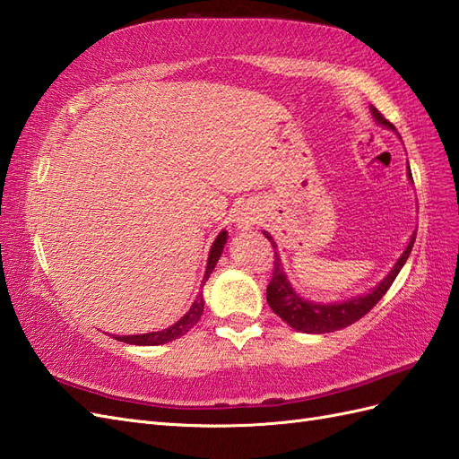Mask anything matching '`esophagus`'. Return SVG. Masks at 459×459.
I'll list each match as a JSON object with an SVG mask.
<instances>
[{
	"label": "esophagus",
	"mask_w": 459,
	"mask_h": 459,
	"mask_svg": "<svg viewBox=\"0 0 459 459\" xmlns=\"http://www.w3.org/2000/svg\"><path fill=\"white\" fill-rule=\"evenodd\" d=\"M234 225H237L238 229H252L255 225L257 221V215H255V209H252L250 205H240L237 207V211H234Z\"/></svg>",
	"instance_id": "34e87169"
}]
</instances>
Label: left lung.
<instances>
[{"label": "left lung", "instance_id": "left-lung-1", "mask_svg": "<svg viewBox=\"0 0 459 459\" xmlns=\"http://www.w3.org/2000/svg\"><path fill=\"white\" fill-rule=\"evenodd\" d=\"M372 114H374V120L378 124L394 127L374 107H372ZM409 178L413 180L411 170H409ZM264 234L275 248L273 238L269 237L267 232H264ZM415 237L417 234L411 237L405 252L402 254V257H399L392 272L385 275V279L378 287L367 292V295L351 299L345 302H337V304H316V302H308V300L300 299L295 292V289L290 287L289 279L283 272V265H281V260L275 252L273 269H272L273 273H272V281H269V285H267V295H265L269 308H272L279 316V318L287 322L290 327H295V330L304 332V333H330V332L343 330V327L360 320L362 316H367L376 307V302H378L385 295L387 289L392 287L397 273L402 272L403 264L407 262L411 248H413Z\"/></svg>", "mask_w": 459, "mask_h": 459}]
</instances>
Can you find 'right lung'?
<instances>
[{"instance_id":"obj_1","label":"right lung","mask_w":459,"mask_h":459,"mask_svg":"<svg viewBox=\"0 0 459 459\" xmlns=\"http://www.w3.org/2000/svg\"><path fill=\"white\" fill-rule=\"evenodd\" d=\"M225 242H227V230H222L219 237L215 238L213 246H211V252H209V257H207V269H205L202 285H205V281L209 279V275L213 273V269H215L219 257L222 254V248H225ZM202 314H204V295L199 292V295L194 300V304H192V308L184 314V318H180L174 325L167 327V330L151 332V333H143V335H116V339H117V342H124V343H129V345H162V343H169V342H174V339H178L184 333L190 332L192 327L199 322V318H202Z\"/></svg>"}]
</instances>
